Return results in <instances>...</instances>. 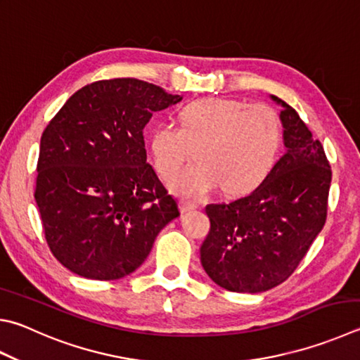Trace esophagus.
<instances>
[{
  "mask_svg": "<svg viewBox=\"0 0 360 360\" xmlns=\"http://www.w3.org/2000/svg\"><path fill=\"white\" fill-rule=\"evenodd\" d=\"M179 207H181V212H182V214H186V212L195 211V209L198 207V205H195V202H192V201L181 200V201H179Z\"/></svg>",
  "mask_w": 360,
  "mask_h": 360,
  "instance_id": "34e87169",
  "label": "esophagus"
}]
</instances>
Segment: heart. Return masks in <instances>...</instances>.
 Segmentation results:
<instances>
[{"instance_id": "obj_1", "label": "heart", "mask_w": 360, "mask_h": 360, "mask_svg": "<svg viewBox=\"0 0 360 360\" xmlns=\"http://www.w3.org/2000/svg\"><path fill=\"white\" fill-rule=\"evenodd\" d=\"M179 121L181 127L155 124L149 148L155 169L165 179L178 173L195 148L198 160L169 182L182 197H205L219 186L226 193L247 192L278 159L282 121L267 103L206 97L182 107Z\"/></svg>"}]
</instances>
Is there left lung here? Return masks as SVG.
I'll return each instance as SVG.
<instances>
[{
	"instance_id": "obj_1",
	"label": "left lung",
	"mask_w": 360,
	"mask_h": 360,
	"mask_svg": "<svg viewBox=\"0 0 360 360\" xmlns=\"http://www.w3.org/2000/svg\"><path fill=\"white\" fill-rule=\"evenodd\" d=\"M282 105L286 151L264 181L231 202L207 205L211 230L201 264L221 288L263 292L296 271L328 215L332 179L323 145L288 103Z\"/></svg>"
}]
</instances>
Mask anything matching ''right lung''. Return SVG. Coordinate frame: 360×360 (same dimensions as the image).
<instances>
[{
	"instance_id": "obj_1",
	"label": "right lung",
	"mask_w": 360,
	"mask_h": 360,
	"mask_svg": "<svg viewBox=\"0 0 360 360\" xmlns=\"http://www.w3.org/2000/svg\"><path fill=\"white\" fill-rule=\"evenodd\" d=\"M179 101L136 78L101 80L70 96L45 127L34 198L51 253L77 276H129L179 217L143 139L153 113Z\"/></svg>"
}]
</instances>
